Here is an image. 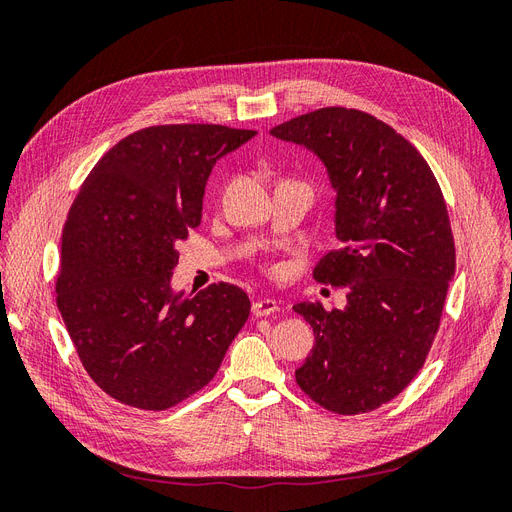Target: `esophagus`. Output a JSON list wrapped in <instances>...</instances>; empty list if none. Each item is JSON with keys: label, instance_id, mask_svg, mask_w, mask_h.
<instances>
[{"label": "esophagus", "instance_id": "esophagus-1", "mask_svg": "<svg viewBox=\"0 0 512 512\" xmlns=\"http://www.w3.org/2000/svg\"><path fill=\"white\" fill-rule=\"evenodd\" d=\"M280 309V305H277L275 299H258L252 303V314L256 318H262V316H271L273 312H277Z\"/></svg>", "mask_w": 512, "mask_h": 512}]
</instances>
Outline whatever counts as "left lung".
<instances>
[{"instance_id":"1","label":"left lung","mask_w":512,"mask_h":512,"mask_svg":"<svg viewBox=\"0 0 512 512\" xmlns=\"http://www.w3.org/2000/svg\"><path fill=\"white\" fill-rule=\"evenodd\" d=\"M327 168L335 190L339 250L318 260L314 280L344 286L346 307L297 303L316 344L294 371L318 406L337 414L376 410L423 367L440 327L455 241L429 164L384 121L329 106L271 130Z\"/></svg>"}]
</instances>
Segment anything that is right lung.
Masks as SVG:
<instances>
[{
	"label": "right lung",
	"mask_w": 512,
	"mask_h": 512,
	"mask_svg": "<svg viewBox=\"0 0 512 512\" xmlns=\"http://www.w3.org/2000/svg\"><path fill=\"white\" fill-rule=\"evenodd\" d=\"M254 130H138L91 168L61 235L57 307L87 374L121 404L166 410L213 380L250 316L232 284L170 286L177 243L203 220L211 170Z\"/></svg>",
	"instance_id": "right-lung-1"
}]
</instances>
